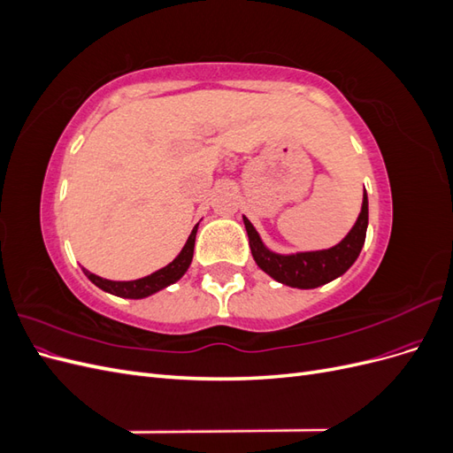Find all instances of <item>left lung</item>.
Instances as JSON below:
<instances>
[{
  "mask_svg": "<svg viewBox=\"0 0 453 453\" xmlns=\"http://www.w3.org/2000/svg\"><path fill=\"white\" fill-rule=\"evenodd\" d=\"M243 225L250 236V248L257 266L266 272L272 280L295 289H315L328 281L346 273L357 260L368 226V198L363 193V205L357 221L351 226L346 238L328 250L319 251H296V253H276L266 248L263 238L243 215Z\"/></svg>",
  "mask_w": 453,
  "mask_h": 453,
  "instance_id": "1",
  "label": "left lung"
}]
</instances>
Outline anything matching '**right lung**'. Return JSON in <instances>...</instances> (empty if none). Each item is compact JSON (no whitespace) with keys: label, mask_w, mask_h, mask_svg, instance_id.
Returning <instances> with one entry per match:
<instances>
[{"label":"right lung","mask_w":453,"mask_h":453,"mask_svg":"<svg viewBox=\"0 0 453 453\" xmlns=\"http://www.w3.org/2000/svg\"><path fill=\"white\" fill-rule=\"evenodd\" d=\"M198 225L193 228V232H190L188 240L185 242L183 250L180 251V255H177L170 265H166L164 268L149 273V276L145 278H140V280H132V281H113V280H104L100 276H96V273L88 272L87 268H83L85 276L96 285L100 287L102 291L109 293V295H115V296H120V298H145V296H150L155 295L162 289H166L168 285L180 281L185 272L188 270L190 263H193V255H195V240H196V232H198Z\"/></svg>","instance_id":"1"}]
</instances>
